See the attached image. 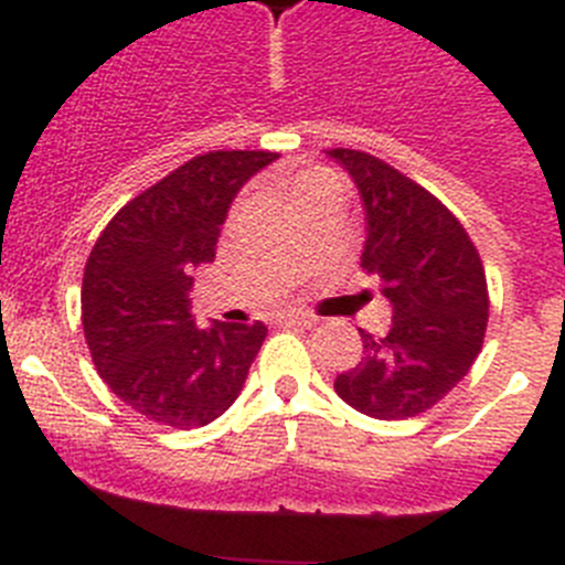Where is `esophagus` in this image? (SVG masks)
Returning a JSON list of instances; mask_svg holds the SVG:
<instances>
[{
	"label": "esophagus",
	"instance_id": "34e87169",
	"mask_svg": "<svg viewBox=\"0 0 565 565\" xmlns=\"http://www.w3.org/2000/svg\"><path fill=\"white\" fill-rule=\"evenodd\" d=\"M279 326H294V328H311L317 326V319L308 317V313H282V317L277 319Z\"/></svg>",
	"mask_w": 565,
	"mask_h": 565
}]
</instances>
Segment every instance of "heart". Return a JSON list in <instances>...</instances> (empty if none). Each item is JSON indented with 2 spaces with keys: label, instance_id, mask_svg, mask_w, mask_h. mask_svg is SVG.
<instances>
[{
  "label": "heart",
  "instance_id": "b5f03b06",
  "mask_svg": "<svg viewBox=\"0 0 565 565\" xmlns=\"http://www.w3.org/2000/svg\"><path fill=\"white\" fill-rule=\"evenodd\" d=\"M331 174L322 172V169H306V172L294 174L291 181H288V194H291V201H297L299 194L308 192L311 186H319L322 181H328Z\"/></svg>",
  "mask_w": 565,
  "mask_h": 565
}]
</instances>
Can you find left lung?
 Listing matches in <instances>:
<instances>
[{
	"label": "left lung",
	"mask_w": 565,
	"mask_h": 565,
	"mask_svg": "<svg viewBox=\"0 0 565 565\" xmlns=\"http://www.w3.org/2000/svg\"><path fill=\"white\" fill-rule=\"evenodd\" d=\"M362 194V271L391 299L384 337L362 333V359L339 373V398L396 422L427 413L467 376L489 319L487 274L456 214L407 174L359 149H328Z\"/></svg>",
	"instance_id": "1"
}]
</instances>
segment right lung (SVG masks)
<instances>
[{
  "label": "right lung",
  "mask_w": 565,
  "mask_h": 565,
  "mask_svg": "<svg viewBox=\"0 0 565 565\" xmlns=\"http://www.w3.org/2000/svg\"><path fill=\"white\" fill-rule=\"evenodd\" d=\"M277 152L198 154L115 214L89 252L82 326L109 391L149 422L192 430L228 411L268 328L192 319L194 268L214 259L228 206Z\"/></svg>",
  "instance_id": "right-lung-1"
}]
</instances>
